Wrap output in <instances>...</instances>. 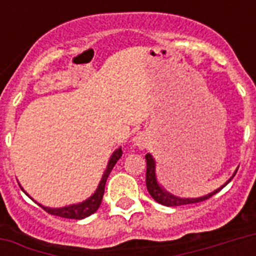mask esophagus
<instances>
[{
	"label": "esophagus",
	"instance_id": "34e87169",
	"mask_svg": "<svg viewBox=\"0 0 256 256\" xmlns=\"http://www.w3.org/2000/svg\"><path fill=\"white\" fill-rule=\"evenodd\" d=\"M144 142H140H140H138V148H144Z\"/></svg>",
	"mask_w": 256,
	"mask_h": 256
}]
</instances>
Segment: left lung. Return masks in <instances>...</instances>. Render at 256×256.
<instances>
[{
	"label": "left lung",
	"mask_w": 256,
	"mask_h": 256,
	"mask_svg": "<svg viewBox=\"0 0 256 256\" xmlns=\"http://www.w3.org/2000/svg\"><path fill=\"white\" fill-rule=\"evenodd\" d=\"M144 158H146V162H148V170H146V186H148V194L152 195L154 200H156V202L160 203V204H164V206H183V204H191V203H198V202H202V200H206V199H208L214 194H216L218 191L222 190L223 187L226 186L227 183L234 178L235 172H236V170H235L232 176H231V178L224 183V184H222L219 188L214 190L212 192H210V194L203 195V196H198V198H180V196H176V195L171 194V192H168V190H164V187L160 186V183L158 182V178H156V164L154 156L148 152V154L144 156Z\"/></svg>",
	"instance_id": "1"
}]
</instances>
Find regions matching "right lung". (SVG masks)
I'll return each instance as SVG.
<instances>
[{"instance_id":"right-lung-1","label":"right lung","mask_w":256,"mask_h":256,"mask_svg":"<svg viewBox=\"0 0 256 256\" xmlns=\"http://www.w3.org/2000/svg\"><path fill=\"white\" fill-rule=\"evenodd\" d=\"M120 156H122V148H118L116 152H112V156H110V160L108 162V166H106V170L104 171V175H102V178H100V183H98V187H96V190L92 192L88 199L85 200H82L80 203H74V204H69V206L65 207H46L42 206L41 203H37L34 200L32 196H30L28 192H26L24 188L22 191L25 192L29 198H32L34 202L40 204V206L44 208L45 211H48L49 214L52 215H57V216H61V218H69V219H84L86 216H90L92 214H94L96 210H98V207L100 206V202H102V198H104V184H106V180H108V174L112 172V168L116 166V160H120Z\"/></svg>"}]
</instances>
